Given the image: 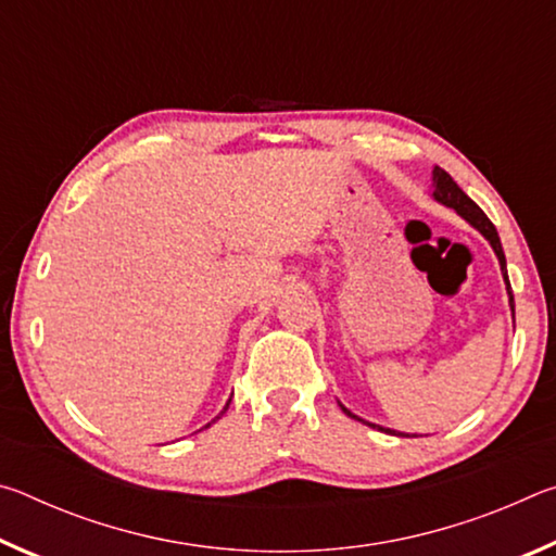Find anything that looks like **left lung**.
<instances>
[{"label":"left lung","mask_w":556,"mask_h":556,"mask_svg":"<svg viewBox=\"0 0 556 556\" xmlns=\"http://www.w3.org/2000/svg\"><path fill=\"white\" fill-rule=\"evenodd\" d=\"M431 199H434V201L441 203V205H446V208H454V211L460 215V218H464L468 225H473V228H476L478 232H481L488 242H491L495 257H497V262H501V271H503V279H505V291H507V304H510L513 324H515V299H513L510 281H507L505 252H503L501 238H497L495 225H493L491 220H488V215H485L481 208H478V205H476L473 201H470L464 191H460L454 178H451V176L444 172V168H439V166H434V172H431ZM338 407H341L351 419L363 421V425H368V427H372V429H380V431H384V434H394V429H384V427H380V425H372V421H365V419H361V417H355V414H353L351 409H348V407H343L341 402H338ZM394 437H400V434H394ZM402 437H404V434H402Z\"/></svg>","instance_id":"left-lung-1"}]
</instances>
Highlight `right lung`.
I'll list each match as a JSON object with an SVG mask.
<instances>
[{
  "instance_id": "obj_1",
  "label": "right lung",
  "mask_w": 556,
  "mask_h": 556,
  "mask_svg": "<svg viewBox=\"0 0 556 556\" xmlns=\"http://www.w3.org/2000/svg\"><path fill=\"white\" fill-rule=\"evenodd\" d=\"M228 407H230V400H228V404H225V407H223V412H220V414H218V417H215V419H213V421H208V425H205V427H211V425H215V421H218V419H220V417H223V414H225V409H228Z\"/></svg>"
}]
</instances>
